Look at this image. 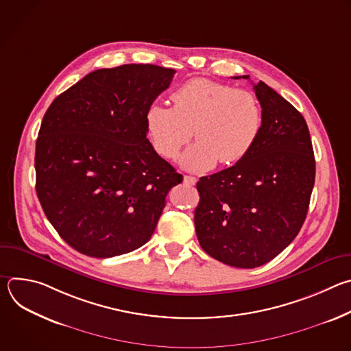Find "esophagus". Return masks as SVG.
I'll return each instance as SVG.
<instances>
[{"label":"esophagus","mask_w":351,"mask_h":351,"mask_svg":"<svg viewBox=\"0 0 351 351\" xmlns=\"http://www.w3.org/2000/svg\"><path fill=\"white\" fill-rule=\"evenodd\" d=\"M183 180H184L186 184H190V186H194V184L197 183V179L193 178V176H189V175H184V176H183Z\"/></svg>","instance_id":"obj_1"}]
</instances>
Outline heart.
Here are the masks:
<instances>
[{
    "label": "heart",
    "mask_w": 351,
    "mask_h": 351,
    "mask_svg": "<svg viewBox=\"0 0 351 351\" xmlns=\"http://www.w3.org/2000/svg\"><path fill=\"white\" fill-rule=\"evenodd\" d=\"M171 99L173 108L160 101L147 107L145 130L156 152L165 158H173L193 133L195 141L180 156V165L187 171L207 172L218 161L232 167L247 157L261 134L263 108L252 91L191 79L178 87Z\"/></svg>",
    "instance_id": "obj_1"
}]
</instances>
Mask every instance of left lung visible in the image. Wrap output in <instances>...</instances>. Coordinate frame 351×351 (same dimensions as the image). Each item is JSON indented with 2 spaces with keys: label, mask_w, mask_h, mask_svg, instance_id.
<instances>
[{
  "label": "left lung",
  "mask_w": 351,
  "mask_h": 351,
  "mask_svg": "<svg viewBox=\"0 0 351 351\" xmlns=\"http://www.w3.org/2000/svg\"><path fill=\"white\" fill-rule=\"evenodd\" d=\"M248 79V75L234 79ZM261 134L240 162L199 178L197 239L213 258L236 268L274 260L302 229L315 182L306 119L264 82L254 84Z\"/></svg>",
  "instance_id": "obj_1"
}]
</instances>
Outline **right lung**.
Wrapping results in <instances>:
<instances>
[{"label":"right lung","instance_id":"obj_1","mask_svg":"<svg viewBox=\"0 0 351 351\" xmlns=\"http://www.w3.org/2000/svg\"><path fill=\"white\" fill-rule=\"evenodd\" d=\"M175 72L149 64L98 69L48 107L36 141V191L76 252L110 258L154 233L183 176L148 141L144 114Z\"/></svg>","mask_w":351,"mask_h":351}]
</instances>
